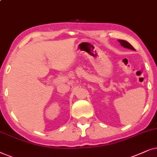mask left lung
Returning a JSON list of instances; mask_svg holds the SVG:
<instances>
[{
  "instance_id": "obj_1",
  "label": "left lung",
  "mask_w": 157,
  "mask_h": 157,
  "mask_svg": "<svg viewBox=\"0 0 157 157\" xmlns=\"http://www.w3.org/2000/svg\"><path fill=\"white\" fill-rule=\"evenodd\" d=\"M118 41L121 43V44L122 45L123 47H124L125 48H128V49L134 50V48L133 47V46H131L128 41H124V40H118Z\"/></svg>"
}]
</instances>
